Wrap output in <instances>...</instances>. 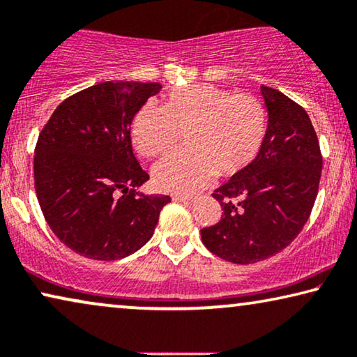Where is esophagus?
<instances>
[{
  "instance_id": "34e87169",
  "label": "esophagus",
  "mask_w": 357,
  "mask_h": 357,
  "mask_svg": "<svg viewBox=\"0 0 357 357\" xmlns=\"http://www.w3.org/2000/svg\"><path fill=\"white\" fill-rule=\"evenodd\" d=\"M173 200H174V202H179V204H184V205H192L195 202L194 197H185V195H174Z\"/></svg>"
}]
</instances>
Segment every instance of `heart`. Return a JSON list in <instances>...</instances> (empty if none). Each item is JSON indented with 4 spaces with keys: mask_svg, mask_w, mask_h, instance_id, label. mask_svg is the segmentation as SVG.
Here are the masks:
<instances>
[{
    "mask_svg": "<svg viewBox=\"0 0 357 357\" xmlns=\"http://www.w3.org/2000/svg\"><path fill=\"white\" fill-rule=\"evenodd\" d=\"M184 132L183 150L153 165L158 190L189 195L217 176H233L257 158L267 132V113L250 95H234L212 84L173 90L163 108L144 105L135 113L130 135L144 157L165 152Z\"/></svg>",
    "mask_w": 357,
    "mask_h": 357,
    "instance_id": "heart-1",
    "label": "heart"
}]
</instances>
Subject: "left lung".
<instances>
[{"label":"left lung","instance_id":"1","mask_svg":"<svg viewBox=\"0 0 357 357\" xmlns=\"http://www.w3.org/2000/svg\"><path fill=\"white\" fill-rule=\"evenodd\" d=\"M267 132L257 158L212 194L222 220L200 229L210 252L255 264L293 243L317 197L322 155L309 114L280 90L260 85Z\"/></svg>","mask_w":357,"mask_h":357}]
</instances>
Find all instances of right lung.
Returning <instances> with one entry per match:
<instances>
[{
  "mask_svg": "<svg viewBox=\"0 0 357 357\" xmlns=\"http://www.w3.org/2000/svg\"><path fill=\"white\" fill-rule=\"evenodd\" d=\"M158 82H103L64 100L38 135L37 199L64 245L93 260H116L153 236L169 195L140 190L149 174L132 152L130 124Z\"/></svg>",
  "mask_w": 357,
  "mask_h": 357,
  "instance_id": "obj_1",
  "label": "right lung"
}]
</instances>
